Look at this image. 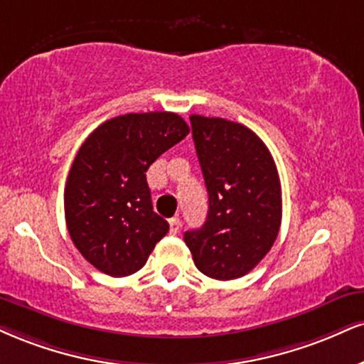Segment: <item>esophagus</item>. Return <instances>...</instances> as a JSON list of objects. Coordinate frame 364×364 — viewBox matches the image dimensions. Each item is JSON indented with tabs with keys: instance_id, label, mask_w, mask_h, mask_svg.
<instances>
[{
	"instance_id": "esophagus-1",
	"label": "esophagus",
	"mask_w": 364,
	"mask_h": 364,
	"mask_svg": "<svg viewBox=\"0 0 364 364\" xmlns=\"http://www.w3.org/2000/svg\"><path fill=\"white\" fill-rule=\"evenodd\" d=\"M179 227H181V220H179L178 217L171 218V220H169V230H171V234H178Z\"/></svg>"
}]
</instances>
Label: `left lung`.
<instances>
[{"mask_svg":"<svg viewBox=\"0 0 364 364\" xmlns=\"http://www.w3.org/2000/svg\"><path fill=\"white\" fill-rule=\"evenodd\" d=\"M190 120L208 215L200 229L185 232V242L208 278H240L269 252L282 225L277 164L247 127L201 115Z\"/></svg>","mask_w":364,"mask_h":364,"instance_id":"1","label":"left lung"}]
</instances>
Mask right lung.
<instances>
[{
    "instance_id": "add662e5",
    "label": "right lung",
    "mask_w": 364,
    "mask_h": 364,
    "mask_svg": "<svg viewBox=\"0 0 364 364\" xmlns=\"http://www.w3.org/2000/svg\"><path fill=\"white\" fill-rule=\"evenodd\" d=\"M190 134L171 112L127 113L87 135L64 190L74 246L105 274L120 278L146 264L169 224L152 210L146 171Z\"/></svg>"
}]
</instances>
